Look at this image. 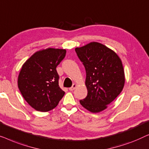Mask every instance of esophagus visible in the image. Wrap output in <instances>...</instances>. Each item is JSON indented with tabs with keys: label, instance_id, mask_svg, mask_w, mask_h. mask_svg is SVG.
I'll use <instances>...</instances> for the list:
<instances>
[{
	"label": "esophagus",
	"instance_id": "34e87169",
	"mask_svg": "<svg viewBox=\"0 0 149 149\" xmlns=\"http://www.w3.org/2000/svg\"><path fill=\"white\" fill-rule=\"evenodd\" d=\"M76 86H77V84H74L71 87V88H69V90H70V91H73L75 88H76Z\"/></svg>",
	"mask_w": 149,
	"mask_h": 149
}]
</instances>
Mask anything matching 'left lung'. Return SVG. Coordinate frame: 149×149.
<instances>
[{
    "label": "left lung",
    "instance_id": "left-lung-1",
    "mask_svg": "<svg viewBox=\"0 0 149 149\" xmlns=\"http://www.w3.org/2000/svg\"><path fill=\"white\" fill-rule=\"evenodd\" d=\"M75 51L86 72L85 84L88 95L79 102L92 113L102 111L124 86L122 62L113 50L96 42L75 48Z\"/></svg>",
    "mask_w": 149,
    "mask_h": 149
}]
</instances>
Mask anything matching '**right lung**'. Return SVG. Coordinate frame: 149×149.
<instances>
[{
  "label": "right lung",
  "instance_id": "obj_1",
  "mask_svg": "<svg viewBox=\"0 0 149 149\" xmlns=\"http://www.w3.org/2000/svg\"><path fill=\"white\" fill-rule=\"evenodd\" d=\"M65 54V49L48 48L36 52L22 65L18 88L26 101L36 111L53 109L64 96L56 68Z\"/></svg>",
  "mask_w": 149,
  "mask_h": 149
}]
</instances>
